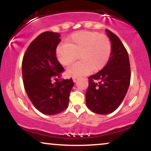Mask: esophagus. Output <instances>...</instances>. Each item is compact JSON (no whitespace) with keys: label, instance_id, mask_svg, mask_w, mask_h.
I'll return each mask as SVG.
<instances>
[{"label":"esophagus","instance_id":"esophagus-1","mask_svg":"<svg viewBox=\"0 0 151 151\" xmlns=\"http://www.w3.org/2000/svg\"><path fill=\"white\" fill-rule=\"evenodd\" d=\"M78 79H79V78H78V77H72V80H73L74 82H76V81H77Z\"/></svg>","mask_w":151,"mask_h":151}]
</instances>
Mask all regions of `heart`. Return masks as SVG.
I'll use <instances>...</instances> for the list:
<instances>
[{
	"mask_svg": "<svg viewBox=\"0 0 151 151\" xmlns=\"http://www.w3.org/2000/svg\"><path fill=\"white\" fill-rule=\"evenodd\" d=\"M111 51V45L107 36L97 32L80 31L57 47L56 57L61 65L67 66L79 55L80 61L67 69L68 75L78 77L101 70L108 62Z\"/></svg>",
	"mask_w": 151,
	"mask_h": 151,
	"instance_id": "1",
	"label": "heart"
}]
</instances>
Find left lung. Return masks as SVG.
<instances>
[{
    "label": "left lung",
    "mask_w": 151,
    "mask_h": 151,
    "mask_svg": "<svg viewBox=\"0 0 151 151\" xmlns=\"http://www.w3.org/2000/svg\"><path fill=\"white\" fill-rule=\"evenodd\" d=\"M111 44L107 64L89 77L86 92V106L98 114H111L120 106L129 89L131 68L129 55L119 37L106 30Z\"/></svg>",
    "instance_id": "8db88e82"
}]
</instances>
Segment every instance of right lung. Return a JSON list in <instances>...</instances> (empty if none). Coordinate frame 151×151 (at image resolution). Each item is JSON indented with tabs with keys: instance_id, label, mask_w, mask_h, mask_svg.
<instances>
[{
	"instance_id": "obj_1",
	"label": "right lung",
	"mask_w": 151,
	"mask_h": 151,
	"mask_svg": "<svg viewBox=\"0 0 151 151\" xmlns=\"http://www.w3.org/2000/svg\"><path fill=\"white\" fill-rule=\"evenodd\" d=\"M60 41L58 32H42L30 43L22 59L26 93L34 106L45 115H55L67 108L74 86L72 78L52 82L64 71L56 57Z\"/></svg>"
}]
</instances>
